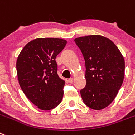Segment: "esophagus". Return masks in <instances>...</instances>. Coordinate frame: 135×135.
<instances>
[{"label":"esophagus","instance_id":"esophagus-1","mask_svg":"<svg viewBox=\"0 0 135 135\" xmlns=\"http://www.w3.org/2000/svg\"><path fill=\"white\" fill-rule=\"evenodd\" d=\"M68 81H69V83H73V78H70V79H69V80H68Z\"/></svg>","mask_w":135,"mask_h":135}]
</instances>
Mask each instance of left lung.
<instances>
[{"label": "left lung", "instance_id": "1", "mask_svg": "<svg viewBox=\"0 0 135 135\" xmlns=\"http://www.w3.org/2000/svg\"><path fill=\"white\" fill-rule=\"evenodd\" d=\"M85 60L86 86L80 90L83 102L89 108L101 110L108 107L121 87L124 60L110 39L89 35L75 39Z\"/></svg>", "mask_w": 135, "mask_h": 135}]
</instances>
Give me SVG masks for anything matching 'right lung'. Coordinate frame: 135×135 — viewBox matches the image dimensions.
Listing matches in <instances>:
<instances>
[{
	"label": "right lung",
	"mask_w": 135,
	"mask_h": 135,
	"mask_svg": "<svg viewBox=\"0 0 135 135\" xmlns=\"http://www.w3.org/2000/svg\"><path fill=\"white\" fill-rule=\"evenodd\" d=\"M66 45L64 39L38 38L26 44L17 58L21 89L41 110L54 109L63 97L65 81L58 76L55 59Z\"/></svg>",
	"instance_id": "right-lung-1"
}]
</instances>
